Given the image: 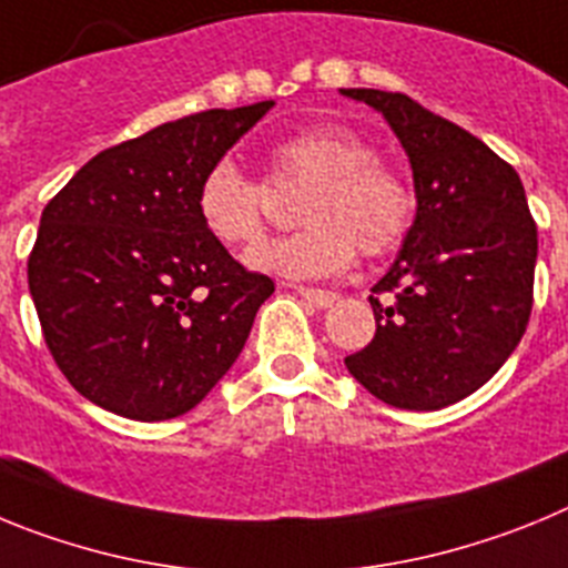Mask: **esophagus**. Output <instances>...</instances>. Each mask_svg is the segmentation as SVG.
<instances>
[{
  "mask_svg": "<svg viewBox=\"0 0 568 568\" xmlns=\"http://www.w3.org/2000/svg\"><path fill=\"white\" fill-rule=\"evenodd\" d=\"M295 293L301 295V298L307 301V304H313V307L318 310H327L333 307L335 301H338V295L329 293V290H315V287H295Z\"/></svg>",
  "mask_w": 568,
  "mask_h": 568,
  "instance_id": "34e87169",
  "label": "esophagus"
}]
</instances>
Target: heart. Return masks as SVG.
Masks as SVG:
<instances>
[{
    "label": "heart",
    "instance_id": "b5f03b06",
    "mask_svg": "<svg viewBox=\"0 0 568 568\" xmlns=\"http://www.w3.org/2000/svg\"><path fill=\"white\" fill-rule=\"evenodd\" d=\"M270 182L310 184L298 204L304 230L264 241L247 253V267L284 278H327L355 258L398 244L413 222V193L373 148L341 124H315L275 144ZM264 187L233 159L210 164L195 190L202 227L224 247H244L264 230Z\"/></svg>",
    "mask_w": 568,
    "mask_h": 568
}]
</instances>
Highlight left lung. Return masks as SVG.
Wrapping results in <instances>:
<instances>
[{
    "label": "left lung",
    "mask_w": 568,
    "mask_h": 568,
    "mask_svg": "<svg viewBox=\"0 0 568 568\" xmlns=\"http://www.w3.org/2000/svg\"><path fill=\"white\" fill-rule=\"evenodd\" d=\"M341 97L384 115L418 202L369 295L375 338L344 364L384 404L433 413L480 389L524 338L538 227L515 168L464 128L404 93L341 88Z\"/></svg>",
    "instance_id": "8db88e82"
}]
</instances>
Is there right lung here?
Listing matches in <instances>:
<instances>
[{
  "label": "right lung",
  "instance_id": "1",
  "mask_svg": "<svg viewBox=\"0 0 568 568\" xmlns=\"http://www.w3.org/2000/svg\"><path fill=\"white\" fill-rule=\"evenodd\" d=\"M204 110L93 155L48 202L28 258L44 341L77 393L168 420L227 375L275 284L199 222L210 164L273 110Z\"/></svg>",
  "mask_w": 568,
  "mask_h": 568
}]
</instances>
